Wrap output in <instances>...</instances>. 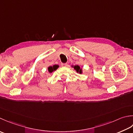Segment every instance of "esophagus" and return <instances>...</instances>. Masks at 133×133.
Returning a JSON list of instances; mask_svg holds the SVG:
<instances>
[{"label":"esophagus","instance_id":"obj_1","mask_svg":"<svg viewBox=\"0 0 133 133\" xmlns=\"http://www.w3.org/2000/svg\"><path fill=\"white\" fill-rule=\"evenodd\" d=\"M61 65L62 67H67V66H68V64H67V63H62Z\"/></svg>","mask_w":133,"mask_h":133}]
</instances>
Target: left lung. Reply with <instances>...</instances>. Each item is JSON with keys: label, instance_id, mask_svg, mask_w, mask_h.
Returning a JSON list of instances; mask_svg holds the SVG:
<instances>
[{"label": "left lung", "instance_id": "8db88e82", "mask_svg": "<svg viewBox=\"0 0 133 133\" xmlns=\"http://www.w3.org/2000/svg\"><path fill=\"white\" fill-rule=\"evenodd\" d=\"M71 67L72 68H74V69L76 71L77 73H79V74H82L83 71H82V69L81 68V67L78 66V65H75V66H74V65H72Z\"/></svg>", "mask_w": 133, "mask_h": 133}]
</instances>
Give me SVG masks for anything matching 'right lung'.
I'll return each instance as SVG.
<instances>
[{
    "mask_svg": "<svg viewBox=\"0 0 133 133\" xmlns=\"http://www.w3.org/2000/svg\"><path fill=\"white\" fill-rule=\"evenodd\" d=\"M59 66L58 65H54L53 66H49L48 67V71L49 72V73H52L53 71H55Z\"/></svg>",
    "mask_w": 133,
    "mask_h": 133,
    "instance_id": "obj_1",
    "label": "right lung"
}]
</instances>
